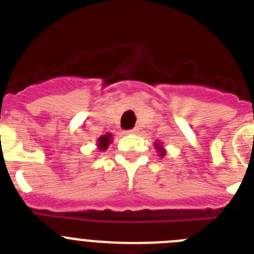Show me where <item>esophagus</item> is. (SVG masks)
Returning a JSON list of instances; mask_svg holds the SVG:
<instances>
[{"label":"esophagus","mask_w":254,"mask_h":254,"mask_svg":"<svg viewBox=\"0 0 254 254\" xmlns=\"http://www.w3.org/2000/svg\"><path fill=\"white\" fill-rule=\"evenodd\" d=\"M134 132H136V128H132V129H129V131L126 132V133H134Z\"/></svg>","instance_id":"obj_1"}]
</instances>
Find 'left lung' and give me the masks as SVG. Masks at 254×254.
<instances>
[{"label": "left lung", "mask_w": 254, "mask_h": 254, "mask_svg": "<svg viewBox=\"0 0 254 254\" xmlns=\"http://www.w3.org/2000/svg\"><path fill=\"white\" fill-rule=\"evenodd\" d=\"M155 149L158 150V152H159V156H164V155H165V150L163 149V146H161V143H155Z\"/></svg>", "instance_id": "1"}]
</instances>
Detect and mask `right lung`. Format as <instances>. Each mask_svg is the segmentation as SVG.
<instances>
[{"label": "right lung", "mask_w": 254, "mask_h": 254, "mask_svg": "<svg viewBox=\"0 0 254 254\" xmlns=\"http://www.w3.org/2000/svg\"><path fill=\"white\" fill-rule=\"evenodd\" d=\"M111 137H112L111 133H107V134H104V136H100L99 140H98V147H99L100 150L107 149L108 145L111 143Z\"/></svg>", "instance_id": "obj_1"}]
</instances>
